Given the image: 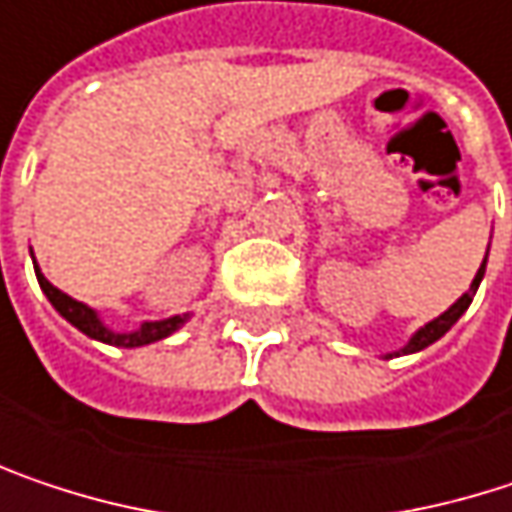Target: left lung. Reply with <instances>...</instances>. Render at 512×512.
<instances>
[{
	"mask_svg": "<svg viewBox=\"0 0 512 512\" xmlns=\"http://www.w3.org/2000/svg\"><path fill=\"white\" fill-rule=\"evenodd\" d=\"M484 272H487V257H484V263H481V269H478V275L472 278V284H469V290L457 299V302L451 304L445 313H440L437 319H431L425 328H419L410 340H407V346L401 349V354H413V351H422L428 349L431 343H437L445 331H451V325L469 310V304H472V299H475V293H478V287H481V281H484ZM398 354V351H395ZM387 357H393V354H387Z\"/></svg>",
	"mask_w": 512,
	"mask_h": 512,
	"instance_id": "obj_1",
	"label": "left lung"
}]
</instances>
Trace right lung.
I'll return each mask as SVG.
<instances>
[{
  "mask_svg": "<svg viewBox=\"0 0 512 512\" xmlns=\"http://www.w3.org/2000/svg\"><path fill=\"white\" fill-rule=\"evenodd\" d=\"M34 272H37V284H40V290L46 293V299L52 302V307L70 322L75 325L81 334H87L90 340H99V343H108V346H119V349H137V346H149V343H158L163 337H169L172 331H178L190 316L184 313V316H169V319H161V322H143L137 331H128V334H117V331H111L102 319H99V313L93 310V307H87V304L75 302L72 296L67 293H61L58 287H52L46 278H43V272L37 269V260H34Z\"/></svg>",
  "mask_w": 512,
  "mask_h": 512,
  "instance_id": "right-lung-1",
  "label": "right lung"
}]
</instances>
